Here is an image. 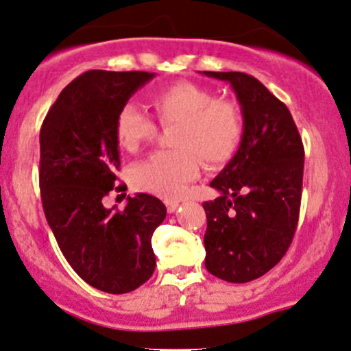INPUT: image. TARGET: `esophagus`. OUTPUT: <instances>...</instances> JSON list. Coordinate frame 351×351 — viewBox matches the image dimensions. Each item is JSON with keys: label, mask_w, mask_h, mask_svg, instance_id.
I'll return each mask as SVG.
<instances>
[{"label": "esophagus", "mask_w": 351, "mask_h": 351, "mask_svg": "<svg viewBox=\"0 0 351 351\" xmlns=\"http://www.w3.org/2000/svg\"><path fill=\"white\" fill-rule=\"evenodd\" d=\"M165 205H166V210H168L169 213L176 212V208H178V206H180L178 202H175V200H166Z\"/></svg>", "instance_id": "1"}]
</instances>
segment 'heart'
I'll return each mask as SVG.
<instances>
[{
  "label": "heart",
  "instance_id": "obj_1",
  "mask_svg": "<svg viewBox=\"0 0 351 351\" xmlns=\"http://www.w3.org/2000/svg\"><path fill=\"white\" fill-rule=\"evenodd\" d=\"M151 109L165 126L176 124L173 146L160 151L132 168V183L138 190L178 200L198 176V158L205 165L225 163L234 156L243 134L239 109L217 99L208 88L191 82H176L153 92ZM117 145L138 151L156 134V124L134 104H124L114 123Z\"/></svg>",
  "mask_w": 351,
  "mask_h": 351
}]
</instances>
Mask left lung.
Returning <instances> with one entry per match:
<instances>
[{
  "label": "left lung",
  "mask_w": 351,
  "mask_h": 351,
  "mask_svg": "<svg viewBox=\"0 0 351 351\" xmlns=\"http://www.w3.org/2000/svg\"><path fill=\"white\" fill-rule=\"evenodd\" d=\"M225 80L241 104L237 153L205 202V267L227 282H249L271 271L293 242L301 206L304 147L289 109L252 75L204 72Z\"/></svg>",
  "instance_id": "left-lung-1"
}]
</instances>
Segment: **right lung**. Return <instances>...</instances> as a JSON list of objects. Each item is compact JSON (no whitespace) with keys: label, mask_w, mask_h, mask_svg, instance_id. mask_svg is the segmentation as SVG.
Wrapping results in <instances>:
<instances>
[{"label":"right lung","mask_w":351,"mask_h":351,"mask_svg":"<svg viewBox=\"0 0 351 351\" xmlns=\"http://www.w3.org/2000/svg\"><path fill=\"white\" fill-rule=\"evenodd\" d=\"M149 72L88 70L69 84L40 129V191L58 247L87 284L109 294L138 289L156 267L151 237L166 217L147 193L106 208L119 169L114 123ZM126 185L116 186L123 190Z\"/></svg>","instance_id":"obj_1"}]
</instances>
